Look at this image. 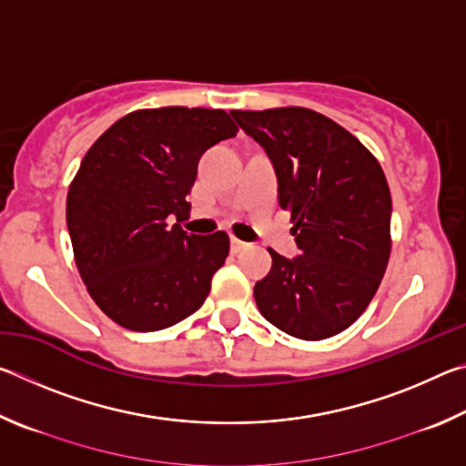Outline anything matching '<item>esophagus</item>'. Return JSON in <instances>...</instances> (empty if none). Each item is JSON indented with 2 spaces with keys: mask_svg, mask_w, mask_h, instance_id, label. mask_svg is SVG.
Wrapping results in <instances>:
<instances>
[{
  "mask_svg": "<svg viewBox=\"0 0 466 466\" xmlns=\"http://www.w3.org/2000/svg\"><path fill=\"white\" fill-rule=\"evenodd\" d=\"M230 247H232V252H240V250H244V248L248 247V242L238 240V238H236V236H232V238H230Z\"/></svg>",
  "mask_w": 466,
  "mask_h": 466,
  "instance_id": "obj_1",
  "label": "esophagus"
}]
</instances>
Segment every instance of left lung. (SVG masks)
I'll return each instance as SVG.
<instances>
[{
	"label": "left lung",
	"mask_w": 466,
	"mask_h": 466,
	"mask_svg": "<svg viewBox=\"0 0 466 466\" xmlns=\"http://www.w3.org/2000/svg\"><path fill=\"white\" fill-rule=\"evenodd\" d=\"M269 156L279 205L291 214L299 255L257 281L263 317L283 333L320 341L372 302L390 257V188L376 157L341 125L302 106L232 110Z\"/></svg>",
	"instance_id": "obj_1"
}]
</instances>
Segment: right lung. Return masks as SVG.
I'll use <instances>...</instances> for the list:
<instances>
[{"instance_id":"add662e5","label":"right lung","mask_w":466,"mask_h":466,"mask_svg":"<svg viewBox=\"0 0 466 466\" xmlns=\"http://www.w3.org/2000/svg\"><path fill=\"white\" fill-rule=\"evenodd\" d=\"M222 108L125 115L84 156L67 193L74 258L98 309L137 333L177 325L208 298L230 252L226 232L187 234V195L205 149L234 137Z\"/></svg>"}]
</instances>
